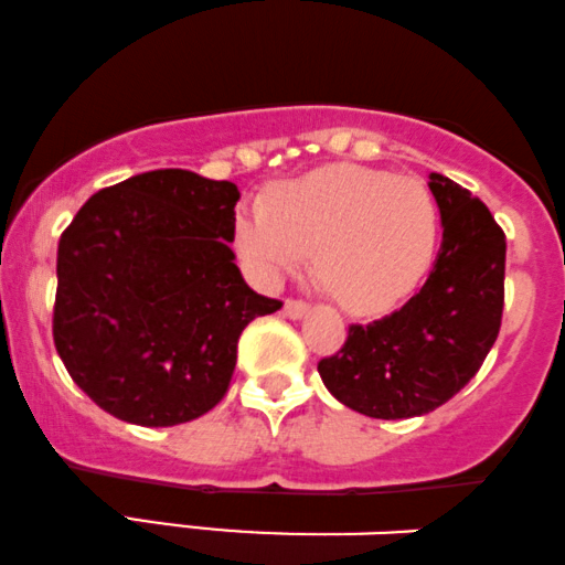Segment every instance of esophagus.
<instances>
[{"instance_id":"esophagus-1","label":"esophagus","mask_w":565,"mask_h":565,"mask_svg":"<svg viewBox=\"0 0 565 565\" xmlns=\"http://www.w3.org/2000/svg\"><path fill=\"white\" fill-rule=\"evenodd\" d=\"M282 315L290 317V320H301L303 315H309V303L307 301H298V298H288L282 307Z\"/></svg>"}]
</instances>
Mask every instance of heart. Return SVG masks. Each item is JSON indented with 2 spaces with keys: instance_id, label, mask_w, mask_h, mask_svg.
Segmentation results:
<instances>
[{
  "instance_id": "b5f03b06",
  "label": "heart",
  "mask_w": 565,
  "mask_h": 565,
  "mask_svg": "<svg viewBox=\"0 0 565 565\" xmlns=\"http://www.w3.org/2000/svg\"><path fill=\"white\" fill-rule=\"evenodd\" d=\"M232 243L262 285L301 269L315 248L324 288L354 315H377L420 285L439 245V205L417 177L335 163L245 203Z\"/></svg>"
}]
</instances>
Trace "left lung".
Masks as SVG:
<instances>
[{"label": "left lung", "instance_id": "obj_1", "mask_svg": "<svg viewBox=\"0 0 565 565\" xmlns=\"http://www.w3.org/2000/svg\"><path fill=\"white\" fill-rule=\"evenodd\" d=\"M428 188L444 227L428 280L383 320L351 324L341 351L317 364L338 402L381 420L452 399L494 347L505 307V232L449 177L430 174Z\"/></svg>", "mask_w": 565, "mask_h": 565}]
</instances>
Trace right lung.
<instances>
[{
  "label": "right lung",
  "mask_w": 565,
  "mask_h": 565,
  "mask_svg": "<svg viewBox=\"0 0 565 565\" xmlns=\"http://www.w3.org/2000/svg\"><path fill=\"white\" fill-rule=\"evenodd\" d=\"M237 201L232 182L156 169L95 192L60 235L55 349L118 420L166 428L214 409L245 324L282 307L237 269Z\"/></svg>",
  "instance_id": "right-lung-1"
}]
</instances>
